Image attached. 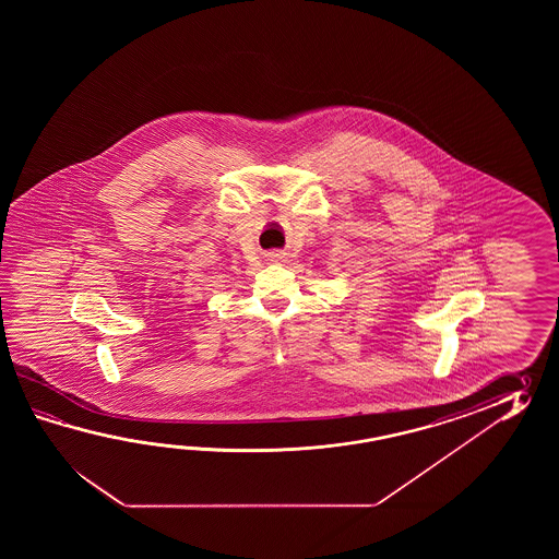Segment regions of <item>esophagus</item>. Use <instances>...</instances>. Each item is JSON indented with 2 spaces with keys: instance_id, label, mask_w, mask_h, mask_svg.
Here are the masks:
<instances>
[{
  "instance_id": "1",
  "label": "esophagus",
  "mask_w": 559,
  "mask_h": 559,
  "mask_svg": "<svg viewBox=\"0 0 559 559\" xmlns=\"http://www.w3.org/2000/svg\"><path fill=\"white\" fill-rule=\"evenodd\" d=\"M267 258H270V262L282 263L285 260V253L284 251H272Z\"/></svg>"
}]
</instances>
